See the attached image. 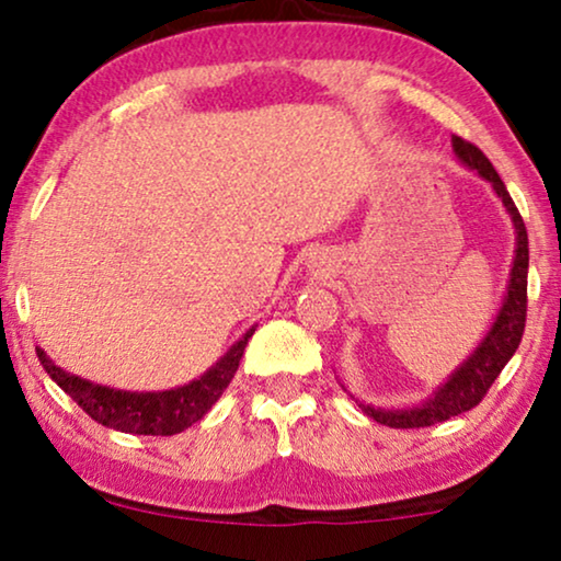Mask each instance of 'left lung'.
Returning <instances> with one entry per match:
<instances>
[{
    "instance_id": "1",
    "label": "left lung",
    "mask_w": 561,
    "mask_h": 561,
    "mask_svg": "<svg viewBox=\"0 0 561 561\" xmlns=\"http://www.w3.org/2000/svg\"><path fill=\"white\" fill-rule=\"evenodd\" d=\"M451 150H455L459 163L470 168V171H474L480 179H485L490 186H493L497 198H501L505 206V211H508V217L513 221V234H516L511 278L508 286H505L501 309H497V317L493 324H490L488 334L482 336L478 347L451 370V375H447V380L439 382V386L432 390V396L424 398V401L416 405H405V409H380V405L359 403V409H363L367 416L390 428L434 426L439 424V421H447L451 416H459V413L474 409V405L485 398L488 388L493 386L503 367L508 365V359L516 355L526 327L528 234L524 219H520L511 194L505 191L501 175H497L493 163L482 156L480 148H474L472 142L462 140V137H451Z\"/></svg>"
}]
</instances>
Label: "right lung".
I'll list each match as a JSON object with an SVG mask.
<instances>
[{"instance_id": "right-lung-1", "label": "right lung", "mask_w": 561, "mask_h": 561, "mask_svg": "<svg viewBox=\"0 0 561 561\" xmlns=\"http://www.w3.org/2000/svg\"><path fill=\"white\" fill-rule=\"evenodd\" d=\"M255 332L250 327L217 363L204 375L186 386L171 390H119L110 386H99L79 375L66 373L41 347H35L37 359L45 367V373L58 382L60 390L73 398L83 411L89 413L96 424L106 428H117L125 434H145V436H171L181 434L183 428L194 426L202 421L211 405L219 401L229 382H232L240 359L248 347V340Z\"/></svg>"}]
</instances>
